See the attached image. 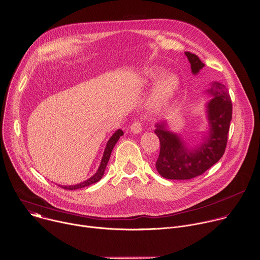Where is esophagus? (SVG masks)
<instances>
[{"label": "esophagus", "instance_id": "1", "mask_svg": "<svg viewBox=\"0 0 260 260\" xmlns=\"http://www.w3.org/2000/svg\"><path fill=\"white\" fill-rule=\"evenodd\" d=\"M143 127H142V123L140 121H135L132 125H131V131L134 134H140L142 132Z\"/></svg>", "mask_w": 260, "mask_h": 260}]
</instances>
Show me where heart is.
<instances>
[{
	"mask_svg": "<svg viewBox=\"0 0 260 260\" xmlns=\"http://www.w3.org/2000/svg\"><path fill=\"white\" fill-rule=\"evenodd\" d=\"M165 70L159 67L147 68L143 73V76L140 78V84L143 86L152 85L158 82L149 99V106L156 110L171 105L180 90V80L178 76L173 73L165 75Z\"/></svg>",
	"mask_w": 260,
	"mask_h": 260,
	"instance_id": "obj_1",
	"label": "heart"
}]
</instances>
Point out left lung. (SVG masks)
<instances>
[{
    "label": "left lung",
    "mask_w": 260,
    "mask_h": 260,
    "mask_svg": "<svg viewBox=\"0 0 260 260\" xmlns=\"http://www.w3.org/2000/svg\"><path fill=\"white\" fill-rule=\"evenodd\" d=\"M193 75L205 67L198 55L186 51ZM208 131L198 143L189 145L180 135L169 131L167 120L155 124L154 133L160 142V152L155 162L158 174L171 180H187L204 174L224 154L233 115L232 100L225 85L218 81L206 90Z\"/></svg>",
    "instance_id": "1"
}]
</instances>
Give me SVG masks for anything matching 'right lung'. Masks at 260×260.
I'll use <instances>...</instances> for the list:
<instances>
[{
    "mask_svg": "<svg viewBox=\"0 0 260 260\" xmlns=\"http://www.w3.org/2000/svg\"><path fill=\"white\" fill-rule=\"evenodd\" d=\"M123 136V132L121 129H117L113 135L112 137H111L109 139V141L107 142L106 144V148L104 150V154H103V157H102V160H101V164H100V167L96 171V173L91 176L89 179L79 183V184H76V185H69V186H59L63 189H69V190H75V189H79V188H83V187H87L89 186V185L93 184V183H96L98 181H100L102 179V177L104 176V173H105V170H106V167L108 165V161H109V158H110V155H111V152H112L113 148L115 146V144L117 143V141L119 140V138Z\"/></svg>",
    "mask_w": 260,
    "mask_h": 260,
    "instance_id": "right-lung-1",
    "label": "right lung"
}]
</instances>
